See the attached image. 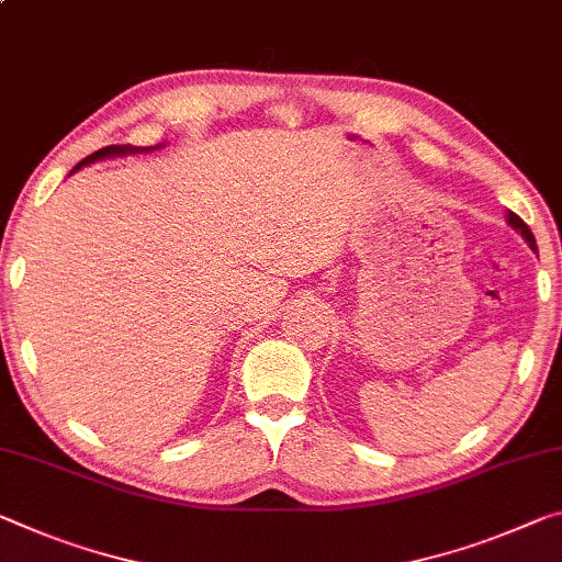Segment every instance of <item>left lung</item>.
Masks as SVG:
<instances>
[{
  "label": "left lung",
  "instance_id": "1",
  "mask_svg": "<svg viewBox=\"0 0 562 562\" xmlns=\"http://www.w3.org/2000/svg\"><path fill=\"white\" fill-rule=\"evenodd\" d=\"M507 225H510V227H515V229H518V233L525 237V243H528L532 249H538L536 247V237H532V233H530V227L528 225H525V222L518 217V215H515V212H507Z\"/></svg>",
  "mask_w": 562,
  "mask_h": 562
}]
</instances>
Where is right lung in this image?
Listing matches in <instances>:
<instances>
[{
  "mask_svg": "<svg viewBox=\"0 0 562 562\" xmlns=\"http://www.w3.org/2000/svg\"><path fill=\"white\" fill-rule=\"evenodd\" d=\"M162 145H157V147H132V145H110V147H102V149H97L94 155H89V157H85L82 162H79L72 172H77V169H82L85 165H92V162H97V159H110V157H124V155H137V153H149V149H159ZM69 172V175H72Z\"/></svg>",
  "mask_w": 562,
  "mask_h": 562,
  "instance_id": "add662e5",
  "label": "right lung"
}]
</instances>
